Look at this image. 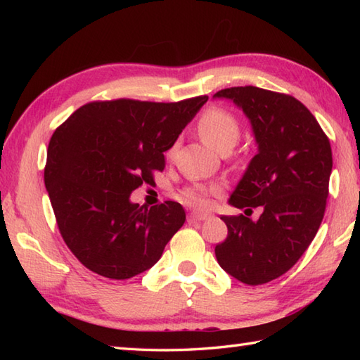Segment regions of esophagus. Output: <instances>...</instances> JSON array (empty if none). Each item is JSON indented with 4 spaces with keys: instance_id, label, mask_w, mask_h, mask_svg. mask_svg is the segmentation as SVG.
<instances>
[{
    "instance_id": "34e87169",
    "label": "esophagus",
    "mask_w": 360,
    "mask_h": 360,
    "mask_svg": "<svg viewBox=\"0 0 360 360\" xmlns=\"http://www.w3.org/2000/svg\"><path fill=\"white\" fill-rule=\"evenodd\" d=\"M210 218V215L209 213H200V212H192L188 215V223H200V221H205V219H209Z\"/></svg>"
}]
</instances>
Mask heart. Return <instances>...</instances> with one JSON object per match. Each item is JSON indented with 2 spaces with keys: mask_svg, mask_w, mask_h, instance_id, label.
Returning a JSON list of instances; mask_svg holds the SVG:
<instances>
[{
  "mask_svg": "<svg viewBox=\"0 0 360 360\" xmlns=\"http://www.w3.org/2000/svg\"><path fill=\"white\" fill-rule=\"evenodd\" d=\"M196 129L202 142L218 153L231 151L241 136L238 119L231 111L218 108V106H212V108L205 110L201 114L196 124ZM218 192V187L207 188L202 186H195L186 188L181 198L186 204L193 205V207H205L209 204V195Z\"/></svg>",
  "mask_w": 360,
  "mask_h": 360,
  "instance_id": "heart-1",
  "label": "heart"
}]
</instances>
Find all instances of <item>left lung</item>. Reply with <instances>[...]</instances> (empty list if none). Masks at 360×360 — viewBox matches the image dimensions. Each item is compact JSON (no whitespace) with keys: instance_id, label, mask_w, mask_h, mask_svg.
Segmentation results:
<instances>
[{"instance_id":"obj_1","label":"left lung","mask_w":360,"mask_h":360,"mask_svg":"<svg viewBox=\"0 0 360 360\" xmlns=\"http://www.w3.org/2000/svg\"><path fill=\"white\" fill-rule=\"evenodd\" d=\"M250 120L258 153L229 204L259 207L257 221L223 217L227 238L215 248L219 266L250 286L278 278L292 267L325 215L333 153L319 122L297 98L257 86L221 89Z\"/></svg>"}]
</instances>
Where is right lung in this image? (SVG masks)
<instances>
[{
    "label": "right lung",
    "instance_id": "obj_1",
    "mask_svg": "<svg viewBox=\"0 0 360 360\" xmlns=\"http://www.w3.org/2000/svg\"><path fill=\"white\" fill-rule=\"evenodd\" d=\"M133 98L91 102L53 131L44 167L58 231L79 262L102 277L127 280L150 269L186 221L179 202L129 201L153 182L190 120L207 102Z\"/></svg>",
    "mask_w": 360,
    "mask_h": 360
}]
</instances>
